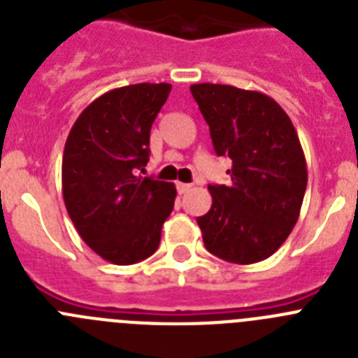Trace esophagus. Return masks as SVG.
Instances as JSON below:
<instances>
[{"mask_svg":"<svg viewBox=\"0 0 358 358\" xmlns=\"http://www.w3.org/2000/svg\"><path fill=\"white\" fill-rule=\"evenodd\" d=\"M192 189V185H186V182H177V192L179 194H186V192H189Z\"/></svg>","mask_w":358,"mask_h":358,"instance_id":"esophagus-1","label":"esophagus"}]
</instances>
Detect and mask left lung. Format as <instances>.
<instances>
[{"label": "left lung", "mask_w": 358, "mask_h": 358, "mask_svg": "<svg viewBox=\"0 0 358 358\" xmlns=\"http://www.w3.org/2000/svg\"><path fill=\"white\" fill-rule=\"evenodd\" d=\"M210 125L217 156L233 161L231 185H208L211 208L197 217L211 255L256 264L280 249L305 197L306 161L287 113L273 98L224 84L189 87Z\"/></svg>", "instance_id": "8db88e82"}]
</instances>
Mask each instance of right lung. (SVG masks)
<instances>
[{
  "instance_id": "right-lung-1",
  "label": "right lung",
  "mask_w": 358,
  "mask_h": 358,
  "mask_svg": "<svg viewBox=\"0 0 358 358\" xmlns=\"http://www.w3.org/2000/svg\"><path fill=\"white\" fill-rule=\"evenodd\" d=\"M170 90L143 82L109 91L82 110L66 140V210L82 240L110 264L154 255L173 210V182L136 176L148 163L152 123Z\"/></svg>"
}]
</instances>
